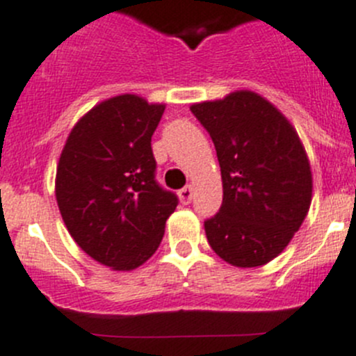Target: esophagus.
<instances>
[{
	"instance_id": "1",
	"label": "esophagus",
	"mask_w": 356,
	"mask_h": 356,
	"mask_svg": "<svg viewBox=\"0 0 356 356\" xmlns=\"http://www.w3.org/2000/svg\"><path fill=\"white\" fill-rule=\"evenodd\" d=\"M191 198H193V188L191 186H186V188H182L179 191V200H181V204L188 205L191 202Z\"/></svg>"
}]
</instances>
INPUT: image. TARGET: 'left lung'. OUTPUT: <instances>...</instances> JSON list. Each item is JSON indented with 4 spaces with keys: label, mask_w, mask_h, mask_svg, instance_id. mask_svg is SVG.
Instances as JSON below:
<instances>
[{
    "label": "left lung",
    "mask_w": 356,
    "mask_h": 356,
    "mask_svg": "<svg viewBox=\"0 0 356 356\" xmlns=\"http://www.w3.org/2000/svg\"><path fill=\"white\" fill-rule=\"evenodd\" d=\"M211 135L223 179V204L204 223L219 258L260 267L290 244L313 197V174L297 131L253 91L191 105Z\"/></svg>",
    "instance_id": "left-lung-1"
}]
</instances>
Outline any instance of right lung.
<instances>
[{"label":"right lung","instance_id":"add662e5","mask_svg":"<svg viewBox=\"0 0 356 356\" xmlns=\"http://www.w3.org/2000/svg\"><path fill=\"white\" fill-rule=\"evenodd\" d=\"M161 103L119 95L70 131L56 172V200L73 241L92 260L133 270L154 254L177 195L156 181L151 137Z\"/></svg>","mask_w":356,"mask_h":356}]
</instances>
